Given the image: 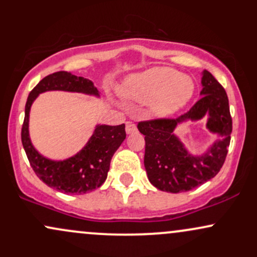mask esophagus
I'll list each match as a JSON object with an SVG mask.
<instances>
[{
	"label": "esophagus",
	"instance_id": "esophagus-1",
	"mask_svg": "<svg viewBox=\"0 0 257 257\" xmlns=\"http://www.w3.org/2000/svg\"><path fill=\"white\" fill-rule=\"evenodd\" d=\"M125 132L126 134H132V133L137 132V125H135V123L128 120V122L125 123Z\"/></svg>",
	"mask_w": 257,
	"mask_h": 257
}]
</instances>
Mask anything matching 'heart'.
<instances>
[{
    "label": "heart",
    "mask_w": 257,
    "mask_h": 257,
    "mask_svg": "<svg viewBox=\"0 0 257 257\" xmlns=\"http://www.w3.org/2000/svg\"><path fill=\"white\" fill-rule=\"evenodd\" d=\"M196 91L190 76L181 75L172 67L157 66L131 76L120 93L140 102L150 101V111L156 117H168L185 107Z\"/></svg>",
    "instance_id": "heart-1"
}]
</instances>
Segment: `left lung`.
<instances>
[{"mask_svg":"<svg viewBox=\"0 0 257 257\" xmlns=\"http://www.w3.org/2000/svg\"><path fill=\"white\" fill-rule=\"evenodd\" d=\"M202 85V98L178 118L138 123V129L145 135L144 164L147 178L158 190L170 193L191 191L214 178L225 163L232 133L228 98L222 85L209 71H203ZM205 114H208V130L221 135V140L203 155H190L173 131L180 122L201 119Z\"/></svg>","mask_w":257,"mask_h":257,"instance_id":"1","label":"left lung"}]
</instances>
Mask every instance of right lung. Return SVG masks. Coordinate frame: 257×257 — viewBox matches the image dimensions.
Listing matches in <instances>:
<instances>
[{
	"instance_id": "obj_1",
	"label": "right lung",
	"mask_w": 257,
	"mask_h": 257,
	"mask_svg": "<svg viewBox=\"0 0 257 257\" xmlns=\"http://www.w3.org/2000/svg\"><path fill=\"white\" fill-rule=\"evenodd\" d=\"M48 90H64L99 96L93 82L67 71L46 76L30 91L25 105L22 143L30 166L36 175L49 187L64 193L83 194L94 191L107 178L112 156L125 139V125H96L95 131L77 155L65 161H51L32 146L29 137V113L38 94Z\"/></svg>"
}]
</instances>
